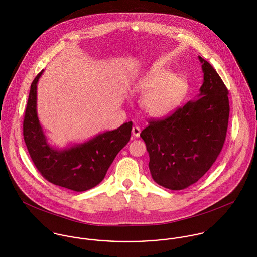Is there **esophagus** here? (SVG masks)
Segmentation results:
<instances>
[{
  "mask_svg": "<svg viewBox=\"0 0 257 257\" xmlns=\"http://www.w3.org/2000/svg\"><path fill=\"white\" fill-rule=\"evenodd\" d=\"M132 133H133V136L135 138H139L140 135H141V128L139 126H134L133 130H132Z\"/></svg>",
  "mask_w": 257,
  "mask_h": 257,
  "instance_id": "esophagus-1",
  "label": "esophagus"
}]
</instances>
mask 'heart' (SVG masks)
I'll use <instances>...</instances> for the list:
<instances>
[{
  "mask_svg": "<svg viewBox=\"0 0 257 257\" xmlns=\"http://www.w3.org/2000/svg\"><path fill=\"white\" fill-rule=\"evenodd\" d=\"M134 89L144 95L142 110L148 116L162 117L181 106L190 91V84L184 75L156 68L138 78Z\"/></svg>",
  "mask_w": 257,
  "mask_h": 257,
  "instance_id": "1",
  "label": "heart"
}]
</instances>
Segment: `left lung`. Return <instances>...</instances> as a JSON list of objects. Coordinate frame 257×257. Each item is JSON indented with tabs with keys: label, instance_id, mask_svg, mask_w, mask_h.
I'll list each match as a JSON object with an SVG mask.
<instances>
[{
	"label": "left lung",
	"instance_id": "left-lung-1",
	"mask_svg": "<svg viewBox=\"0 0 257 257\" xmlns=\"http://www.w3.org/2000/svg\"><path fill=\"white\" fill-rule=\"evenodd\" d=\"M199 60L204 80L197 97L165 119H152L141 133L152 179L170 190H183L203 177L225 140L228 91L213 66Z\"/></svg>",
	"mask_w": 257,
	"mask_h": 257
}]
</instances>
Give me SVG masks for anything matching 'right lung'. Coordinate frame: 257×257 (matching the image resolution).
<instances>
[{"instance_id": "1", "label": "right lung", "mask_w": 257, "mask_h": 257, "mask_svg": "<svg viewBox=\"0 0 257 257\" xmlns=\"http://www.w3.org/2000/svg\"><path fill=\"white\" fill-rule=\"evenodd\" d=\"M43 71L32 83L25 113L24 139L28 150L47 181L76 192L87 191L103 181L116 154L130 142L133 122H124L84 143L63 148L51 146L37 116V83Z\"/></svg>"}]
</instances>
